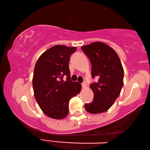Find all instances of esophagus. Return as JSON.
Here are the masks:
<instances>
[{
	"instance_id": "34e87169",
	"label": "esophagus",
	"mask_w": 150,
	"mask_h": 150,
	"mask_svg": "<svg viewBox=\"0 0 150 150\" xmlns=\"http://www.w3.org/2000/svg\"><path fill=\"white\" fill-rule=\"evenodd\" d=\"M82 87H83V88H87V83H86L85 82L83 83H82Z\"/></svg>"
}]
</instances>
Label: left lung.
Instances as JSON below:
<instances>
[{"label": "left lung", "instance_id": "1", "mask_svg": "<svg viewBox=\"0 0 150 150\" xmlns=\"http://www.w3.org/2000/svg\"><path fill=\"white\" fill-rule=\"evenodd\" d=\"M91 61V75L98 79L90 88L94 93L92 103L85 105L91 114H98L110 108L120 95L124 85V69L120 58L112 48L96 42L81 47Z\"/></svg>", "mask_w": 150, "mask_h": 150}]
</instances>
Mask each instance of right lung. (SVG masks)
<instances>
[{
    "instance_id": "right-lung-1",
    "label": "right lung",
    "mask_w": 150,
    "mask_h": 150,
    "mask_svg": "<svg viewBox=\"0 0 150 150\" xmlns=\"http://www.w3.org/2000/svg\"><path fill=\"white\" fill-rule=\"evenodd\" d=\"M75 47L57 45L50 47L37 60L32 79L35 100L45 115L63 119L69 113V101L81 90V84L71 81L69 62ZM63 75L67 80L62 79Z\"/></svg>"
}]
</instances>
